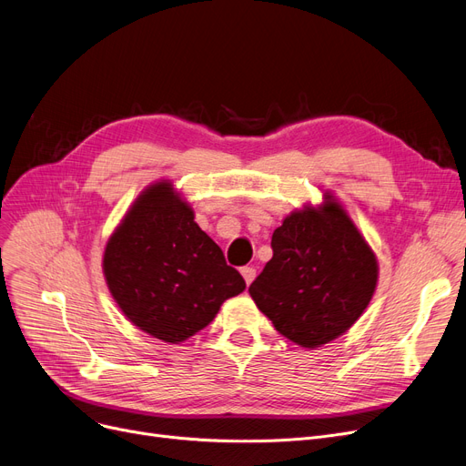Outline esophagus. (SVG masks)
<instances>
[{"instance_id":"34e87169","label":"esophagus","mask_w":466,"mask_h":466,"mask_svg":"<svg viewBox=\"0 0 466 466\" xmlns=\"http://www.w3.org/2000/svg\"><path fill=\"white\" fill-rule=\"evenodd\" d=\"M240 273H243V277H245L247 285H250V283L254 281V277H256V269H254V268H250V266H245L243 269H240Z\"/></svg>"}]
</instances>
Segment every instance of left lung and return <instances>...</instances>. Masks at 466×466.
Masks as SVG:
<instances>
[{
	"label": "left lung",
	"mask_w": 466,
	"mask_h": 466,
	"mask_svg": "<svg viewBox=\"0 0 466 466\" xmlns=\"http://www.w3.org/2000/svg\"><path fill=\"white\" fill-rule=\"evenodd\" d=\"M271 250L248 292L298 346L318 348L340 337L373 298L377 258L339 202L290 214L273 231Z\"/></svg>",
	"instance_id": "obj_1"
}]
</instances>
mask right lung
<instances>
[{"label":"right lung","instance_id":"1","mask_svg":"<svg viewBox=\"0 0 466 466\" xmlns=\"http://www.w3.org/2000/svg\"><path fill=\"white\" fill-rule=\"evenodd\" d=\"M103 271L126 318L172 344L207 327L247 287L168 181L148 187L126 214L106 243Z\"/></svg>","mask_w":466,"mask_h":466}]
</instances>
